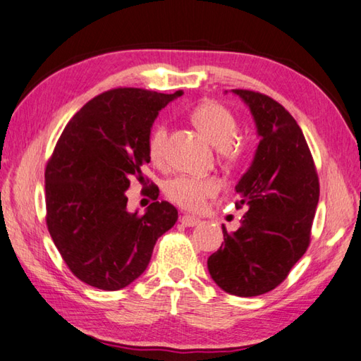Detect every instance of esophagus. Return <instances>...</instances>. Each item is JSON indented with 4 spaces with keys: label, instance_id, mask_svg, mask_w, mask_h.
Here are the masks:
<instances>
[{
    "label": "esophagus",
    "instance_id": "1",
    "mask_svg": "<svg viewBox=\"0 0 361 361\" xmlns=\"http://www.w3.org/2000/svg\"><path fill=\"white\" fill-rule=\"evenodd\" d=\"M180 222L185 227H194V226H197L199 222H200V219H197V218H194V216H183V218L180 219Z\"/></svg>",
    "mask_w": 361,
    "mask_h": 361
}]
</instances>
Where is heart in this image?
<instances>
[{
    "instance_id": "heart-1",
    "label": "heart",
    "mask_w": 361,
    "mask_h": 361,
    "mask_svg": "<svg viewBox=\"0 0 361 361\" xmlns=\"http://www.w3.org/2000/svg\"><path fill=\"white\" fill-rule=\"evenodd\" d=\"M192 121L208 142L221 149L226 159H237L240 148L235 139L238 135V123L228 109L218 102L208 101L194 109ZM167 126L158 124L148 137V154L153 162L161 164L166 156ZM219 181L213 176L195 178V176H176L169 180L164 188L166 197L186 209H200L207 199L219 192Z\"/></svg>"
}]
</instances>
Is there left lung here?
<instances>
[{
    "instance_id": "1",
    "label": "left lung",
    "mask_w": 361,
    "mask_h": 361,
    "mask_svg": "<svg viewBox=\"0 0 361 361\" xmlns=\"http://www.w3.org/2000/svg\"><path fill=\"white\" fill-rule=\"evenodd\" d=\"M249 107L259 145L235 192L246 207L238 231L222 226L224 243L208 257V271L222 290L257 297L278 287L310 246L319 203V176L303 133L271 97L232 90Z\"/></svg>"
}]
</instances>
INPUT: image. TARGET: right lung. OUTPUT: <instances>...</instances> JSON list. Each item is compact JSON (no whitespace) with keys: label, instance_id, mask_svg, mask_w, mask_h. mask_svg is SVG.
Here are the masks:
<instances>
[{"label":"right lung","instance_id":"1","mask_svg":"<svg viewBox=\"0 0 361 361\" xmlns=\"http://www.w3.org/2000/svg\"><path fill=\"white\" fill-rule=\"evenodd\" d=\"M116 88L85 104L66 124L45 167L47 227L69 270L85 284L120 290L147 270L178 212L154 202L128 212L130 180H143L148 137L161 109L181 96Z\"/></svg>","mask_w":361,"mask_h":361}]
</instances>
